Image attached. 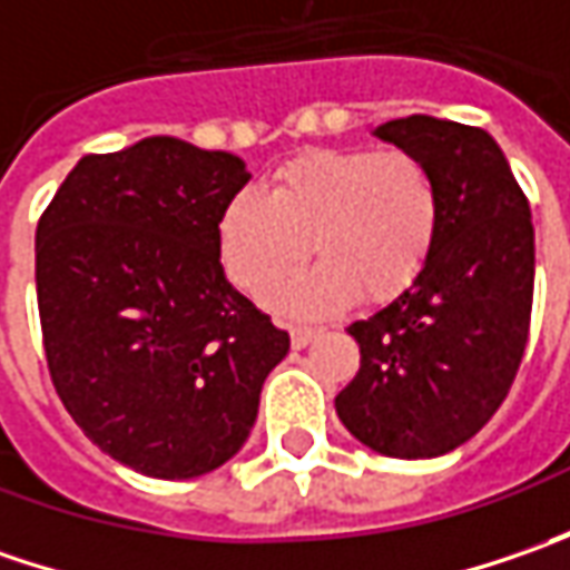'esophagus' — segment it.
Wrapping results in <instances>:
<instances>
[{
    "instance_id": "obj_1",
    "label": "esophagus",
    "mask_w": 570,
    "mask_h": 570,
    "mask_svg": "<svg viewBox=\"0 0 570 570\" xmlns=\"http://www.w3.org/2000/svg\"><path fill=\"white\" fill-rule=\"evenodd\" d=\"M317 336L320 330H314V326H292V345H295V348H307Z\"/></svg>"
}]
</instances>
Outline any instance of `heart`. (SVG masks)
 <instances>
[{
    "instance_id": "obj_1",
    "label": "heart",
    "mask_w": 570,
    "mask_h": 570,
    "mask_svg": "<svg viewBox=\"0 0 570 570\" xmlns=\"http://www.w3.org/2000/svg\"><path fill=\"white\" fill-rule=\"evenodd\" d=\"M441 228V189L405 148H320L285 165L263 196L237 193L218 215L215 247L230 282L263 295L306 255L317 267L266 295L288 317H326L362 295H403Z\"/></svg>"
}]
</instances>
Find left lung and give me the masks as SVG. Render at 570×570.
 I'll return each mask as SVG.
<instances>
[{
  "label": "left lung",
  "mask_w": 570,
  "mask_h": 570,
  "mask_svg": "<svg viewBox=\"0 0 570 570\" xmlns=\"http://www.w3.org/2000/svg\"><path fill=\"white\" fill-rule=\"evenodd\" d=\"M374 136L431 167L441 228L422 275L348 326L362 367L336 412L364 448L425 460L466 444L514 383L533 311V222L485 129L415 114Z\"/></svg>",
  "instance_id": "8db88e82"
}]
</instances>
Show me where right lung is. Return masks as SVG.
<instances>
[{
  "label": "right lung",
  "instance_id": "add662e5",
  "mask_svg": "<svg viewBox=\"0 0 570 570\" xmlns=\"http://www.w3.org/2000/svg\"><path fill=\"white\" fill-rule=\"evenodd\" d=\"M250 180L237 155L151 136L85 155L37 222V307L56 393L122 466L193 479L250 438L288 355L225 278L218 215Z\"/></svg>",
  "mask_w": 570,
  "mask_h": 570
}]
</instances>
